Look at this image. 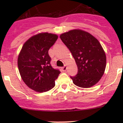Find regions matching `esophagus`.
I'll return each mask as SVG.
<instances>
[{
    "mask_svg": "<svg viewBox=\"0 0 123 123\" xmlns=\"http://www.w3.org/2000/svg\"><path fill=\"white\" fill-rule=\"evenodd\" d=\"M62 70L63 71H65L67 70V67L66 66V65H65L64 67H62Z\"/></svg>",
    "mask_w": 123,
    "mask_h": 123,
    "instance_id": "esophagus-1",
    "label": "esophagus"
}]
</instances>
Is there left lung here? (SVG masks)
Listing matches in <instances>:
<instances>
[{
    "instance_id": "8db88e82",
    "label": "left lung",
    "mask_w": 123,
    "mask_h": 123,
    "mask_svg": "<svg viewBox=\"0 0 123 123\" xmlns=\"http://www.w3.org/2000/svg\"><path fill=\"white\" fill-rule=\"evenodd\" d=\"M60 38L70 50L77 65V74L71 77L73 83L82 88L96 85L104 75L106 64V55L98 40L80 29L62 33Z\"/></svg>"
}]
</instances>
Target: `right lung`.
I'll list each match as a JSON object with an SVG mask.
<instances>
[{"instance_id":"1","label":"right lung","mask_w":123,"mask_h":123,"mask_svg":"<svg viewBox=\"0 0 123 123\" xmlns=\"http://www.w3.org/2000/svg\"><path fill=\"white\" fill-rule=\"evenodd\" d=\"M58 35L48 32L40 33L24 43L18 56V67L22 80L37 92L49 91L55 86L61 72L50 65L48 50L54 45Z\"/></svg>"}]
</instances>
